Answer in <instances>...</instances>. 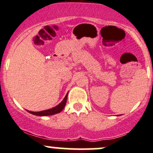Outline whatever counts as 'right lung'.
I'll use <instances>...</instances> for the list:
<instances>
[{
    "label": "right lung",
    "instance_id": "obj_1",
    "mask_svg": "<svg viewBox=\"0 0 153 153\" xmlns=\"http://www.w3.org/2000/svg\"><path fill=\"white\" fill-rule=\"evenodd\" d=\"M67 96H68V93L66 94V97H64V99L63 100V101L61 102V103L51 109L45 110V111H40V112H32V111H28L29 113H30V114H32L33 115H36V116H51V115L58 114V113L61 112V111H62L63 108H64L65 105H66V100H67Z\"/></svg>",
    "mask_w": 153,
    "mask_h": 153
}]
</instances>
